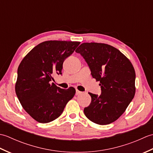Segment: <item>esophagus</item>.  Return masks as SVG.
<instances>
[{
    "label": "esophagus",
    "instance_id": "esophagus-1",
    "mask_svg": "<svg viewBox=\"0 0 153 153\" xmlns=\"http://www.w3.org/2000/svg\"><path fill=\"white\" fill-rule=\"evenodd\" d=\"M82 91H79V90H77V89H76V95H80V94H82Z\"/></svg>",
    "mask_w": 153,
    "mask_h": 153
}]
</instances>
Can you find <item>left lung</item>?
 <instances>
[{"label":"left lung","mask_w":153,"mask_h":153,"mask_svg":"<svg viewBox=\"0 0 153 153\" xmlns=\"http://www.w3.org/2000/svg\"><path fill=\"white\" fill-rule=\"evenodd\" d=\"M88 64L91 75L101 87V95L89 93L91 102L84 108L91 121L107 125L126 111L135 93V71L124 54L111 45L83 43L77 48Z\"/></svg>","instance_id":"8db88e82"}]
</instances>
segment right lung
I'll return each instance as SVG.
<instances>
[{"mask_svg": "<svg viewBox=\"0 0 153 153\" xmlns=\"http://www.w3.org/2000/svg\"><path fill=\"white\" fill-rule=\"evenodd\" d=\"M80 42L47 41L26 54L18 68L16 95L23 108L39 123H48L59 117L76 89H61L50 83L53 74H62L64 60Z\"/></svg>", "mask_w": 153, "mask_h": 153, "instance_id": "1", "label": "right lung"}]
</instances>
